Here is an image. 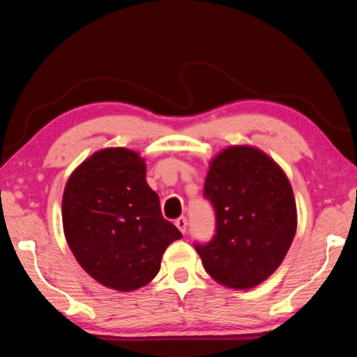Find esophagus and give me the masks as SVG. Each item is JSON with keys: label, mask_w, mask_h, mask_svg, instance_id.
Segmentation results:
<instances>
[{"label": "esophagus", "mask_w": 357, "mask_h": 357, "mask_svg": "<svg viewBox=\"0 0 357 357\" xmlns=\"http://www.w3.org/2000/svg\"><path fill=\"white\" fill-rule=\"evenodd\" d=\"M174 225L179 228L181 233L185 234V231H187V219H185V217H179V219L174 222Z\"/></svg>", "instance_id": "1"}]
</instances>
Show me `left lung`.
Instances as JSON below:
<instances>
[{"instance_id": "left-lung-1", "label": "left lung", "mask_w": 357, "mask_h": 357, "mask_svg": "<svg viewBox=\"0 0 357 357\" xmlns=\"http://www.w3.org/2000/svg\"><path fill=\"white\" fill-rule=\"evenodd\" d=\"M203 195L215 229L209 243L193 245L206 273L236 289L268 279L296 233L293 189L282 168L255 148H227L211 162Z\"/></svg>"}]
</instances>
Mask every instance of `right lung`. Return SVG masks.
<instances>
[{"mask_svg": "<svg viewBox=\"0 0 357 357\" xmlns=\"http://www.w3.org/2000/svg\"><path fill=\"white\" fill-rule=\"evenodd\" d=\"M63 225L82 268L118 291L153 280L167 247L183 238L162 215L143 159L124 148L102 149L70 174L63 195Z\"/></svg>", "mask_w": 357, "mask_h": 357, "instance_id": "right-lung-1", "label": "right lung"}]
</instances>
